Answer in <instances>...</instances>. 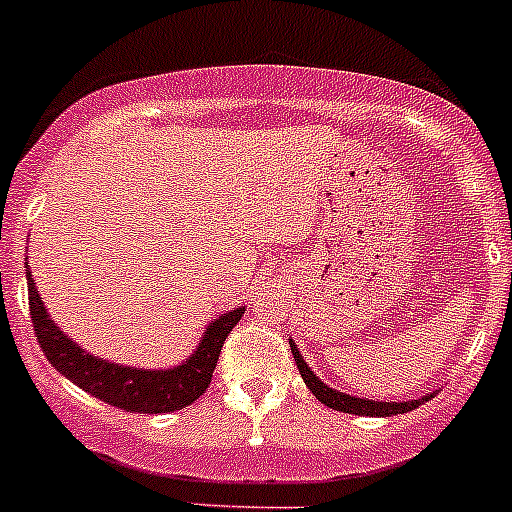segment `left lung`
<instances>
[{
  "mask_svg": "<svg viewBox=\"0 0 512 512\" xmlns=\"http://www.w3.org/2000/svg\"><path fill=\"white\" fill-rule=\"evenodd\" d=\"M289 346H292V356H295V364H297V369H300L302 379H305L307 390L318 397L323 405L338 410V413L369 415V418H390V415L410 413V410H415L418 405H423V402H428L433 395H436V392H428V395L415 397V400H397V402H392V400L377 402V400H369V397L346 395V392H341V390H333L330 384H325L323 379L318 377V374L312 372L310 364H307L305 356L297 351V346H295V341H292V338H289Z\"/></svg>",
  "mask_w": 512,
  "mask_h": 512,
  "instance_id": "obj_1",
  "label": "left lung"
}]
</instances>
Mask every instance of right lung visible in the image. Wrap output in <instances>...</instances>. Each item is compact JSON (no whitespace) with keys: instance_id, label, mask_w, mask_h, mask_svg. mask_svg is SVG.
Listing matches in <instances>:
<instances>
[{"instance_id":"add662e5","label":"right lung","mask_w":512,"mask_h":512,"mask_svg":"<svg viewBox=\"0 0 512 512\" xmlns=\"http://www.w3.org/2000/svg\"><path fill=\"white\" fill-rule=\"evenodd\" d=\"M27 295H30V315L43 354L66 379L79 384L81 390L107 402L112 408L128 410V413H174L192 405L202 392L210 387L215 372L217 356L233 325L243 318L246 307H233L220 318L210 320L202 333L200 343L182 364L169 369H140V366L115 364V361L99 359L81 348L74 338H69L45 310L43 297L35 289L33 271L27 269Z\"/></svg>"}]
</instances>
